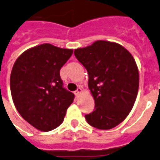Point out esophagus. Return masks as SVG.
<instances>
[{"label": "esophagus", "instance_id": "34e87169", "mask_svg": "<svg viewBox=\"0 0 160 160\" xmlns=\"http://www.w3.org/2000/svg\"><path fill=\"white\" fill-rule=\"evenodd\" d=\"M82 88L79 87V88L77 89V91H75L74 94L77 96H80V94H82Z\"/></svg>", "mask_w": 160, "mask_h": 160}]
</instances>
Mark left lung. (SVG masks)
I'll return each mask as SVG.
<instances>
[{"instance_id": "obj_1", "label": "left lung", "mask_w": 160, "mask_h": 160, "mask_svg": "<svg viewBox=\"0 0 160 160\" xmlns=\"http://www.w3.org/2000/svg\"><path fill=\"white\" fill-rule=\"evenodd\" d=\"M88 70V88L95 100V110L85 115L91 126L108 130L128 115L137 99L139 72L135 59L116 42L99 40L74 50Z\"/></svg>"}]
</instances>
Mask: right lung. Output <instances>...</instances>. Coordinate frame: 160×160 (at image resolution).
Returning <instances> with one entry per match:
<instances>
[{
    "label": "right lung",
    "mask_w": 160,
    "mask_h": 160,
    "mask_svg": "<svg viewBox=\"0 0 160 160\" xmlns=\"http://www.w3.org/2000/svg\"><path fill=\"white\" fill-rule=\"evenodd\" d=\"M45 43L21 54L10 73V92L15 108L29 124L42 132L64 121L74 95L63 88L59 70L72 54Z\"/></svg>",
    "instance_id": "add662e5"
}]
</instances>
